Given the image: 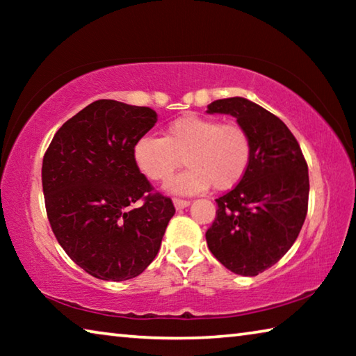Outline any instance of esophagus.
I'll use <instances>...</instances> for the list:
<instances>
[{"mask_svg":"<svg viewBox=\"0 0 356 356\" xmlns=\"http://www.w3.org/2000/svg\"><path fill=\"white\" fill-rule=\"evenodd\" d=\"M172 202H174V207H176L177 210H182V209H185V207H188V206H190V201H186V200H179V197H174Z\"/></svg>","mask_w":356,"mask_h":356,"instance_id":"obj_1","label":"esophagus"}]
</instances>
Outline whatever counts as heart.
I'll list each match as a JSON object with an SVG mask.
<instances>
[{"mask_svg": "<svg viewBox=\"0 0 356 356\" xmlns=\"http://www.w3.org/2000/svg\"><path fill=\"white\" fill-rule=\"evenodd\" d=\"M251 152V136L243 125L185 114L166 125L163 138L141 136L134 146V160L149 180L166 184L185 159L188 170L172 180L170 190L193 195L210 184L218 191L236 186L248 170Z\"/></svg>", "mask_w": 356, "mask_h": 356, "instance_id": "1", "label": "heart"}]
</instances>
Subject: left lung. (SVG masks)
Wrapping results in <instances>:
<instances>
[{"label": "left lung", "instance_id": "1", "mask_svg": "<svg viewBox=\"0 0 356 356\" xmlns=\"http://www.w3.org/2000/svg\"><path fill=\"white\" fill-rule=\"evenodd\" d=\"M207 113L231 114L248 130L251 161L243 179L215 200L209 250L231 272L256 276L291 250L308 213V163L292 131L243 97L215 100Z\"/></svg>", "mask_w": 356, "mask_h": 356}]
</instances>
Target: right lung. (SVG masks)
Returning a JSON list of instances; mask_svg holds the SVG:
<instances>
[{"instance_id": "right-lung-1", "label": "right lung", "mask_w": 356, "mask_h": 356, "mask_svg": "<svg viewBox=\"0 0 356 356\" xmlns=\"http://www.w3.org/2000/svg\"><path fill=\"white\" fill-rule=\"evenodd\" d=\"M156 113L118 100H95L63 124L42 163L51 231L67 256L104 281L141 275L160 250L176 209L154 193L134 160L135 143ZM138 200L143 202L135 207Z\"/></svg>"}]
</instances>
